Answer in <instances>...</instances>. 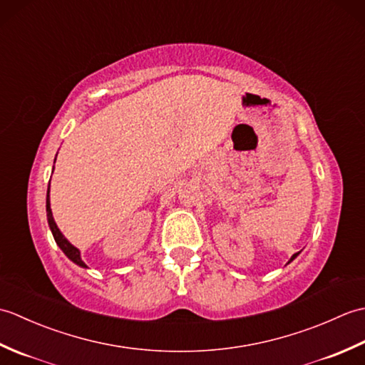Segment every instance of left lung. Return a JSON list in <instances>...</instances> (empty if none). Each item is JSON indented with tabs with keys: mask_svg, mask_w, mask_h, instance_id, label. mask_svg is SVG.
I'll use <instances>...</instances> for the list:
<instances>
[{
	"mask_svg": "<svg viewBox=\"0 0 365 365\" xmlns=\"http://www.w3.org/2000/svg\"><path fill=\"white\" fill-rule=\"evenodd\" d=\"M298 254H299V252H297V254H293V255H292V259H290V260H289V263H290V262H292V260H293V259H297V255H298Z\"/></svg>",
	"mask_w": 365,
	"mask_h": 365,
	"instance_id": "8db88e82",
	"label": "left lung"
}]
</instances>
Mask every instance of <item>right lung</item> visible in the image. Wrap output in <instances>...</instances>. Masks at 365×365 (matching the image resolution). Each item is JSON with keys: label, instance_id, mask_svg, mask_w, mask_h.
<instances>
[{"label": "right lung", "instance_id": "1", "mask_svg": "<svg viewBox=\"0 0 365 365\" xmlns=\"http://www.w3.org/2000/svg\"><path fill=\"white\" fill-rule=\"evenodd\" d=\"M53 169H54V166H53ZM46 220H48V226H50V230L54 237V242H56V245L61 247V250H63V252L73 263H76V265H80L81 268H88L86 263L81 260L80 251L76 250V247L63 235V232L58 229L56 222H54V220H53V213H51V207H50V187H48V190H46Z\"/></svg>", "mask_w": 365, "mask_h": 365}]
</instances>
